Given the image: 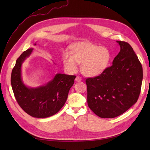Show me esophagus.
Here are the masks:
<instances>
[{"label": "esophagus", "instance_id": "esophagus-1", "mask_svg": "<svg viewBox=\"0 0 150 150\" xmlns=\"http://www.w3.org/2000/svg\"><path fill=\"white\" fill-rule=\"evenodd\" d=\"M82 81V79L80 76H77L75 78V81L76 82H81Z\"/></svg>", "mask_w": 150, "mask_h": 150}]
</instances>
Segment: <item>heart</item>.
<instances>
[{"instance_id":"heart-1","label":"heart","mask_w":150,"mask_h":150,"mask_svg":"<svg viewBox=\"0 0 150 150\" xmlns=\"http://www.w3.org/2000/svg\"><path fill=\"white\" fill-rule=\"evenodd\" d=\"M110 59L111 54L106 47L90 42L76 43L71 47V54L64 52L62 55V62L67 71L76 72L77 63L81 64L82 73L90 77L100 75L107 68Z\"/></svg>"}]
</instances>
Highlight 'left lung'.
Here are the masks:
<instances>
[{"mask_svg": "<svg viewBox=\"0 0 150 150\" xmlns=\"http://www.w3.org/2000/svg\"><path fill=\"white\" fill-rule=\"evenodd\" d=\"M120 47L113 65L97 77L87 78L88 105L101 118L124 113L137 101L142 82V67L128 42L117 41Z\"/></svg>", "mask_w": 150, "mask_h": 150, "instance_id": "8db88e82", "label": "left lung"}]
</instances>
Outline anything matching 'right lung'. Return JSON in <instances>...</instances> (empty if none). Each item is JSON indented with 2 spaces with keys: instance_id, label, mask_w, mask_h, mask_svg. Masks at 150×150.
I'll list each match as a JSON object with an SVG mask.
<instances>
[{
  "instance_id": "1",
  "label": "right lung",
  "mask_w": 150,
  "mask_h": 150,
  "mask_svg": "<svg viewBox=\"0 0 150 150\" xmlns=\"http://www.w3.org/2000/svg\"><path fill=\"white\" fill-rule=\"evenodd\" d=\"M32 51L33 48L25 51L16 61L11 76L13 91L18 105L26 113L36 118L49 117L59 112L64 105L76 76L57 73L45 86L26 87L22 81L21 66Z\"/></svg>"
}]
</instances>
